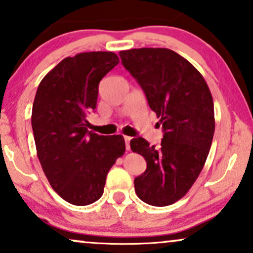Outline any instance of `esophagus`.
<instances>
[{"label": "esophagus", "mask_w": 253, "mask_h": 253, "mask_svg": "<svg viewBox=\"0 0 253 253\" xmlns=\"http://www.w3.org/2000/svg\"><path fill=\"white\" fill-rule=\"evenodd\" d=\"M130 136H124V140H125V145H126V150L128 151L129 149H130V146H129V141H130Z\"/></svg>", "instance_id": "34e87169"}]
</instances>
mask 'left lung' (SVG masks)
I'll use <instances>...</instances> for the list:
<instances>
[{
    "instance_id": "left-lung-1",
    "label": "left lung",
    "mask_w": 253,
    "mask_h": 253,
    "mask_svg": "<svg viewBox=\"0 0 253 253\" xmlns=\"http://www.w3.org/2000/svg\"><path fill=\"white\" fill-rule=\"evenodd\" d=\"M119 56L164 133L159 146L141 136L130 140V149L147 164L135 177V193L147 205H172L188 193L210 153L215 129L213 97L202 75L175 51L144 47Z\"/></svg>"
}]
</instances>
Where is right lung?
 <instances>
[{"label": "right lung", "mask_w": 253, "mask_h": 253, "mask_svg": "<svg viewBox=\"0 0 253 253\" xmlns=\"http://www.w3.org/2000/svg\"><path fill=\"white\" fill-rule=\"evenodd\" d=\"M119 63L113 52L63 59L38 86L32 109L37 155L51 187L75 206L97 201L110 168L125 152L123 135L89 132L100 81Z\"/></svg>", "instance_id": "obj_1"}]
</instances>
